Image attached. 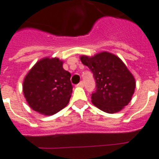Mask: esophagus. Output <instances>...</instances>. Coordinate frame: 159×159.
<instances>
[{"label": "esophagus", "mask_w": 159, "mask_h": 159, "mask_svg": "<svg viewBox=\"0 0 159 159\" xmlns=\"http://www.w3.org/2000/svg\"><path fill=\"white\" fill-rule=\"evenodd\" d=\"M77 87H79V88H83V86H84V83H83V82H80L77 85Z\"/></svg>", "instance_id": "34e87169"}]
</instances>
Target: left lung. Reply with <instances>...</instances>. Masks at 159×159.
I'll use <instances>...</instances> for the list:
<instances>
[{
	"mask_svg": "<svg viewBox=\"0 0 159 159\" xmlns=\"http://www.w3.org/2000/svg\"><path fill=\"white\" fill-rule=\"evenodd\" d=\"M80 60L93 73L97 89L92 94L94 106L107 113L120 112L132 100L136 82L133 75L117 56L101 52L82 55Z\"/></svg>",
	"mask_w": 159,
	"mask_h": 159,
	"instance_id": "1",
	"label": "left lung"
}]
</instances>
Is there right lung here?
<instances>
[{
    "mask_svg": "<svg viewBox=\"0 0 159 159\" xmlns=\"http://www.w3.org/2000/svg\"><path fill=\"white\" fill-rule=\"evenodd\" d=\"M63 62L57 57H43L24 77L23 95L29 107L40 114H55L68 104L72 85Z\"/></svg>",
    "mask_w": 159,
    "mask_h": 159,
    "instance_id": "right-lung-1",
    "label": "right lung"
}]
</instances>
